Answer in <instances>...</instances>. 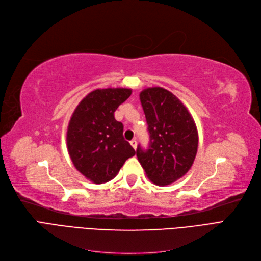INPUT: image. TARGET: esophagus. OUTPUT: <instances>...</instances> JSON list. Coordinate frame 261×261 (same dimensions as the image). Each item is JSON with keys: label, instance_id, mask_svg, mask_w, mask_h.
<instances>
[{"label": "esophagus", "instance_id": "1", "mask_svg": "<svg viewBox=\"0 0 261 261\" xmlns=\"http://www.w3.org/2000/svg\"><path fill=\"white\" fill-rule=\"evenodd\" d=\"M130 145H132V147L136 150V148H137V140L136 139H133L132 141H130Z\"/></svg>", "mask_w": 261, "mask_h": 261}]
</instances>
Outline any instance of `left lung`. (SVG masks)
Listing matches in <instances>:
<instances>
[{
	"mask_svg": "<svg viewBox=\"0 0 261 261\" xmlns=\"http://www.w3.org/2000/svg\"><path fill=\"white\" fill-rule=\"evenodd\" d=\"M146 115L150 143L137 148L139 163L150 180L167 186L191 168L199 145L194 120L187 108L169 91L149 87L139 95Z\"/></svg>",
	"mask_w": 261,
	"mask_h": 261,
	"instance_id": "1",
	"label": "left lung"
}]
</instances>
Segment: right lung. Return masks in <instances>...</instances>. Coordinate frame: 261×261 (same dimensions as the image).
<instances>
[{
  "label": "right lung",
  "mask_w": 261,
  "mask_h": 261,
  "mask_svg": "<svg viewBox=\"0 0 261 261\" xmlns=\"http://www.w3.org/2000/svg\"><path fill=\"white\" fill-rule=\"evenodd\" d=\"M132 94L129 88L95 89L71 116L67 147L79 172L94 184L110 181L135 150L123 137V124L114 112Z\"/></svg>",
  "instance_id": "obj_1"
}]
</instances>
